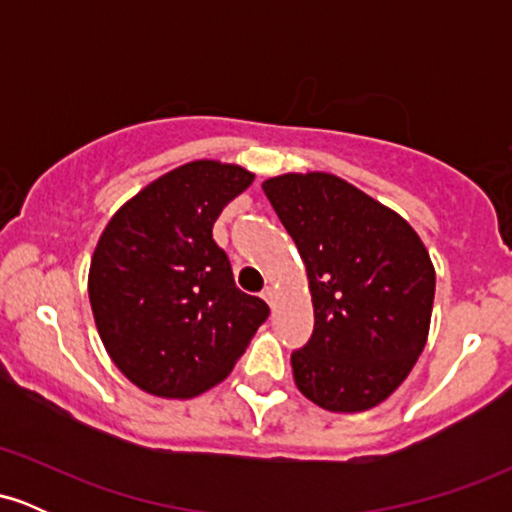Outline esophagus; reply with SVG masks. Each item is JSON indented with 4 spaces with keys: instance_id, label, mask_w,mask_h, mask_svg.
Instances as JSON below:
<instances>
[{
    "instance_id": "esophagus-1",
    "label": "esophagus",
    "mask_w": 512,
    "mask_h": 512,
    "mask_svg": "<svg viewBox=\"0 0 512 512\" xmlns=\"http://www.w3.org/2000/svg\"><path fill=\"white\" fill-rule=\"evenodd\" d=\"M262 298H264V301H267L269 308H274V303H276V291L272 289V286H267V289L262 291Z\"/></svg>"
}]
</instances>
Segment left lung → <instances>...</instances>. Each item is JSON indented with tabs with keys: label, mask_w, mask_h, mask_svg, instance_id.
Wrapping results in <instances>:
<instances>
[{
	"label": "left lung",
	"mask_w": 512,
	"mask_h": 512,
	"mask_svg": "<svg viewBox=\"0 0 512 512\" xmlns=\"http://www.w3.org/2000/svg\"><path fill=\"white\" fill-rule=\"evenodd\" d=\"M296 243L315 330L291 356L293 380L327 411H366L407 380L431 327L436 269L407 219L332 173L262 182Z\"/></svg>",
	"instance_id": "left-lung-1"
}]
</instances>
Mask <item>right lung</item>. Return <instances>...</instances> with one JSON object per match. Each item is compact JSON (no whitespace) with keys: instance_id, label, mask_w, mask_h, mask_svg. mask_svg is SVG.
I'll use <instances>...</instances> for the list:
<instances>
[{"instance_id":"right-lung-1","label":"right lung","mask_w":512,"mask_h":512,"mask_svg":"<svg viewBox=\"0 0 512 512\" xmlns=\"http://www.w3.org/2000/svg\"><path fill=\"white\" fill-rule=\"evenodd\" d=\"M255 173L190 161L139 190L103 228L88 267L101 342L139 390L190 399L228 378L267 320L262 298L236 286L211 238L219 214Z\"/></svg>"}]
</instances>
